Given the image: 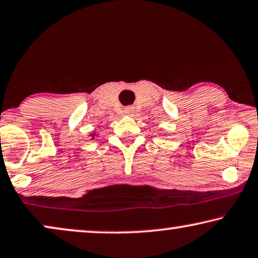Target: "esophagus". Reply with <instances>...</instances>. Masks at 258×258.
<instances>
[{
    "instance_id": "34e87169",
    "label": "esophagus",
    "mask_w": 258,
    "mask_h": 258,
    "mask_svg": "<svg viewBox=\"0 0 258 258\" xmlns=\"http://www.w3.org/2000/svg\"><path fill=\"white\" fill-rule=\"evenodd\" d=\"M125 113L126 114H128V115H132L133 113H134V110H133V107L132 106H127V107H125Z\"/></svg>"
}]
</instances>
